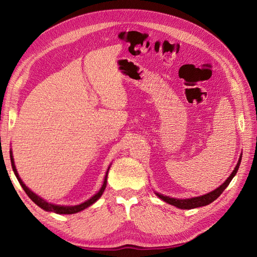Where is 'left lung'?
<instances>
[{"label":"left lung","mask_w":257,"mask_h":257,"mask_svg":"<svg viewBox=\"0 0 257 257\" xmlns=\"http://www.w3.org/2000/svg\"><path fill=\"white\" fill-rule=\"evenodd\" d=\"M241 158H242V154H240L239 160L237 165L235 167V169L232 170V173L230 174V176L224 181V183H222L219 188H216L215 190H213L212 192H209L205 195L201 196H197V197H192V198H185V199H180V198H172L169 196H164L162 194L155 193L158 195V197H160L162 200H164L165 203L173 205L179 209H194V208H198V207H203V206H207L209 204H211L212 201H214L217 197H219L221 194L223 193V191L227 188L228 184L230 183L231 179L234 178L238 172V168L240 166L241 163Z\"/></svg>","instance_id":"left-lung-1"}]
</instances>
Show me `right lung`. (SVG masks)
I'll return each instance as SVG.
<instances>
[{
	"instance_id": "add662e5",
	"label": "right lung",
	"mask_w": 257,
	"mask_h": 257,
	"mask_svg": "<svg viewBox=\"0 0 257 257\" xmlns=\"http://www.w3.org/2000/svg\"><path fill=\"white\" fill-rule=\"evenodd\" d=\"M10 154H11V162H12V167H13V170L15 173V176L17 177L18 181L20 183V185L22 186V189L25 190V192L27 193V195L32 199L34 203L38 206L41 207L42 209H44L45 211H49V212H54V213H58V214H74V213H77V212H80L82 211V210H84L85 208L90 207L91 205H93L95 203V201L103 195V193L106 189V184H107V177H108V172H109V168L111 166V164L109 165V167L107 168V172H106V175H105V178H104V182H103V185L102 188L99 189V191L94 194L91 198H89L88 200H85L84 203L80 204V205H76V206H60V205H56V204H51V203H48V201H46L45 199H43L42 197H40L38 195H36V194L34 192L31 191L28 186L23 183V181L21 180V178L19 177L18 175V172L16 169V166H15V162H14V157H13V152H12V149L10 151Z\"/></svg>"
}]
</instances>
